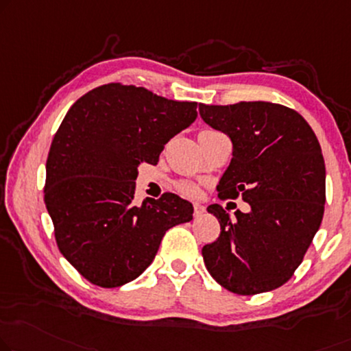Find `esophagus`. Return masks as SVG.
Returning <instances> with one entry per match:
<instances>
[{
	"instance_id": "34e87169",
	"label": "esophagus",
	"mask_w": 351,
	"mask_h": 351,
	"mask_svg": "<svg viewBox=\"0 0 351 351\" xmlns=\"http://www.w3.org/2000/svg\"><path fill=\"white\" fill-rule=\"evenodd\" d=\"M206 211V208L202 205V203H195V205H193V216L195 217H198V216H202L203 213Z\"/></svg>"
}]
</instances>
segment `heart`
Here are the masks:
<instances>
[{"mask_svg": "<svg viewBox=\"0 0 351 351\" xmlns=\"http://www.w3.org/2000/svg\"><path fill=\"white\" fill-rule=\"evenodd\" d=\"M178 189H180L187 197H197L198 195V186L193 184V182H191V181H181L180 184H178Z\"/></svg>", "mask_w": 351, "mask_h": 351, "instance_id": "obj_1", "label": "heart"}]
</instances>
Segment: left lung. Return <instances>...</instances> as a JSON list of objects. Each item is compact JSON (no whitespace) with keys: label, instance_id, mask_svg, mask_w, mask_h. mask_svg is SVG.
I'll list each match as a JSON object with an SVG mask.
<instances>
[{"label":"left lung","instance_id":"8db88e82","mask_svg":"<svg viewBox=\"0 0 351 351\" xmlns=\"http://www.w3.org/2000/svg\"><path fill=\"white\" fill-rule=\"evenodd\" d=\"M200 117L227 134L233 158L217 184L221 198L250 205L234 213L209 205L221 223L202 249L206 269L238 295L279 289L301 265L325 211L326 170L320 143L300 113L280 104H200Z\"/></svg>","mask_w":351,"mask_h":351}]
</instances>
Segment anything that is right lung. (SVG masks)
Returning a JSON list of instances; mask_svg holds the SVG:
<instances>
[{"label":"right lung","mask_w":351,"mask_h":351,"mask_svg":"<svg viewBox=\"0 0 351 351\" xmlns=\"http://www.w3.org/2000/svg\"><path fill=\"white\" fill-rule=\"evenodd\" d=\"M197 102L108 83L69 108L47 158L44 200L60 252L85 279L121 287L153 263L165 232L192 221L176 193L134 203L142 162L195 121Z\"/></svg>","instance_id":"add662e5"}]
</instances>
